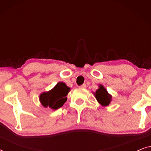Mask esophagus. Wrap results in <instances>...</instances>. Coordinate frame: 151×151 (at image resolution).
Segmentation results:
<instances>
[{
	"mask_svg": "<svg viewBox=\"0 0 151 151\" xmlns=\"http://www.w3.org/2000/svg\"><path fill=\"white\" fill-rule=\"evenodd\" d=\"M86 87V84H82L81 86H80V88H85Z\"/></svg>",
	"mask_w": 151,
	"mask_h": 151,
	"instance_id": "obj_1",
	"label": "esophagus"
}]
</instances>
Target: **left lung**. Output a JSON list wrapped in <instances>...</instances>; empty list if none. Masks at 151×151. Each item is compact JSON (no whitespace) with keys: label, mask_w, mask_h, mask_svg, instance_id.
<instances>
[{"label":"left lung","mask_w":151,"mask_h":151,"mask_svg":"<svg viewBox=\"0 0 151 151\" xmlns=\"http://www.w3.org/2000/svg\"><path fill=\"white\" fill-rule=\"evenodd\" d=\"M96 100L101 105L106 106L110 104L112 100V96L109 93L106 88L102 85H99V88L94 93Z\"/></svg>","instance_id":"8db88e82"}]
</instances>
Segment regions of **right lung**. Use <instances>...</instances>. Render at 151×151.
<instances>
[{
    "instance_id": "right-lung-1",
    "label": "right lung",
    "mask_w": 151,
    "mask_h": 151,
    "mask_svg": "<svg viewBox=\"0 0 151 151\" xmlns=\"http://www.w3.org/2000/svg\"><path fill=\"white\" fill-rule=\"evenodd\" d=\"M70 88L64 82H58L52 89L40 95V101L44 107H49L53 110L60 108L67 100V96Z\"/></svg>"
}]
</instances>
